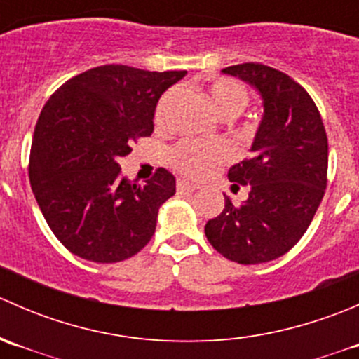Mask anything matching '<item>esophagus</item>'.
Instances as JSON below:
<instances>
[{
  "label": "esophagus",
  "mask_w": 359,
  "mask_h": 359,
  "mask_svg": "<svg viewBox=\"0 0 359 359\" xmlns=\"http://www.w3.org/2000/svg\"><path fill=\"white\" fill-rule=\"evenodd\" d=\"M198 189V184L189 182V180H182L179 179L177 180V191L179 193H193V191Z\"/></svg>",
  "instance_id": "34e87169"
}]
</instances>
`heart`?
<instances>
[{
	"instance_id": "b5f03b06",
	"label": "heart",
	"mask_w": 359,
	"mask_h": 359,
	"mask_svg": "<svg viewBox=\"0 0 359 359\" xmlns=\"http://www.w3.org/2000/svg\"><path fill=\"white\" fill-rule=\"evenodd\" d=\"M173 95H175V90H170L163 95L156 112L158 119H161L163 107L166 106V102ZM206 95H208L210 102L220 116H236L248 102L247 86L238 81V79L227 78V76L213 78L206 85ZM224 159H226V151L222 147L196 142V140H184V142L177 144L172 153H170L172 165L179 172L186 173L189 177H206Z\"/></svg>"
}]
</instances>
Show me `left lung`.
I'll use <instances>...</instances> for the list:
<instances>
[{"label":"left lung","instance_id":"1","mask_svg":"<svg viewBox=\"0 0 359 359\" xmlns=\"http://www.w3.org/2000/svg\"><path fill=\"white\" fill-rule=\"evenodd\" d=\"M259 90L264 116L252 156L229 170L234 186H248L240 206L208 220L210 245L238 264H262L285 255L309 227L327 189L328 139L309 93L285 72L260 62L222 69Z\"/></svg>","mask_w":359,"mask_h":359}]
</instances>
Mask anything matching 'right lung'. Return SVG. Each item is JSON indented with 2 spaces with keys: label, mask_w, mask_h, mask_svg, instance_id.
I'll list each match as a JSON object with an SVG mask.
<instances>
[{
  "label": "right lung",
  "mask_w": 359,
  "mask_h": 359,
  "mask_svg": "<svg viewBox=\"0 0 359 359\" xmlns=\"http://www.w3.org/2000/svg\"><path fill=\"white\" fill-rule=\"evenodd\" d=\"M184 76L107 64L74 76L46 100L29 180L46 224L71 253L112 264L149 243L175 177L158 168L140 186L121 175L118 158L153 133L159 97Z\"/></svg>",
  "instance_id": "obj_1"
}]
</instances>
